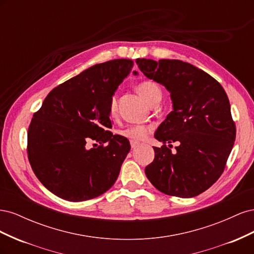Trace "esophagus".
Listing matches in <instances>:
<instances>
[{"instance_id": "esophagus-1", "label": "esophagus", "mask_w": 254, "mask_h": 254, "mask_svg": "<svg viewBox=\"0 0 254 254\" xmlns=\"http://www.w3.org/2000/svg\"><path fill=\"white\" fill-rule=\"evenodd\" d=\"M130 145H131V148H135V147H137V146L140 145V142L131 140V141H130Z\"/></svg>"}]
</instances>
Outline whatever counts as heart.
<instances>
[{"instance_id": "1", "label": "heart", "mask_w": 254, "mask_h": 254, "mask_svg": "<svg viewBox=\"0 0 254 254\" xmlns=\"http://www.w3.org/2000/svg\"><path fill=\"white\" fill-rule=\"evenodd\" d=\"M136 91L146 102L149 105H152L161 99L162 96V91H161L160 87L156 82L151 80H144L140 82L136 86ZM118 111V102H117V96L113 95L110 105H109V112L111 117H114ZM153 129L151 125H131L125 129H123L121 133L128 139L132 140H143L146 136L149 134V132Z\"/></svg>"}]
</instances>
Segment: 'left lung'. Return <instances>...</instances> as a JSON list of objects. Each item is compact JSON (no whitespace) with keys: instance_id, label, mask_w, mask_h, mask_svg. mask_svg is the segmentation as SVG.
<instances>
[{"instance_id":"obj_1","label":"left lung","mask_w":254,"mask_h":254,"mask_svg":"<svg viewBox=\"0 0 254 254\" xmlns=\"http://www.w3.org/2000/svg\"><path fill=\"white\" fill-rule=\"evenodd\" d=\"M146 77L171 92L174 110L158 127L163 142L145 174L157 190L181 198L203 193L224 173L236 127L221 84L193 64L181 60L136 59ZM177 141L173 154L166 142ZM170 147L172 146L170 145Z\"/></svg>"}]
</instances>
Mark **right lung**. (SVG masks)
<instances>
[{
    "label": "right lung",
    "instance_id": "add662e5",
    "mask_svg": "<svg viewBox=\"0 0 254 254\" xmlns=\"http://www.w3.org/2000/svg\"><path fill=\"white\" fill-rule=\"evenodd\" d=\"M132 67L130 59L91 66L54 88L34 113L27 156L37 178L53 194L84 201L101 196L117 181L130 144L109 131V105ZM90 140L101 145L89 149Z\"/></svg>",
    "mask_w": 254,
    "mask_h": 254
}]
</instances>
